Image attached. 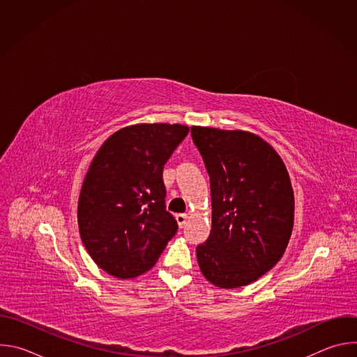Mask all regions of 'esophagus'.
<instances>
[{
    "instance_id": "esophagus-1",
    "label": "esophagus",
    "mask_w": 357,
    "mask_h": 357,
    "mask_svg": "<svg viewBox=\"0 0 357 357\" xmlns=\"http://www.w3.org/2000/svg\"><path fill=\"white\" fill-rule=\"evenodd\" d=\"M175 219H176V222H178L179 227H183V226L186 225V220H188V215H185V213H178V215L175 216Z\"/></svg>"
}]
</instances>
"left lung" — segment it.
Masks as SVG:
<instances>
[{"mask_svg":"<svg viewBox=\"0 0 357 357\" xmlns=\"http://www.w3.org/2000/svg\"><path fill=\"white\" fill-rule=\"evenodd\" d=\"M211 178L212 230L196 247L202 274L216 287L257 281L282 257L294 226V192L275 149L259 135L190 128Z\"/></svg>","mask_w":357,"mask_h":357,"instance_id":"1","label":"left lung"}]
</instances>
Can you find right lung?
Segmentation results:
<instances>
[{
	"instance_id": "obj_1",
	"label": "right lung",
	"mask_w": 357,
	"mask_h": 357,
	"mask_svg": "<svg viewBox=\"0 0 357 357\" xmlns=\"http://www.w3.org/2000/svg\"><path fill=\"white\" fill-rule=\"evenodd\" d=\"M188 132L181 124L130 126L93 158L79 196V231L93 261L110 275L126 280L148 271L175 236L162 171Z\"/></svg>"
}]
</instances>
